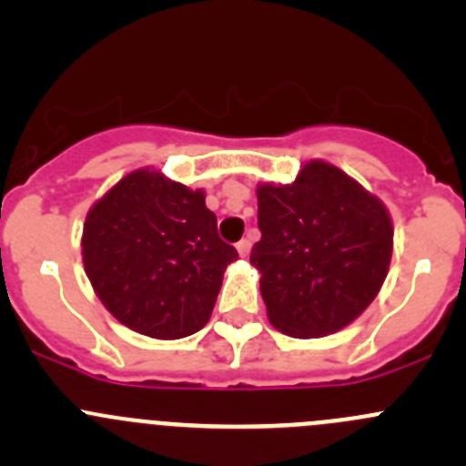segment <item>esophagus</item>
Here are the masks:
<instances>
[{"label":"esophagus","mask_w":466,"mask_h":466,"mask_svg":"<svg viewBox=\"0 0 466 466\" xmlns=\"http://www.w3.org/2000/svg\"><path fill=\"white\" fill-rule=\"evenodd\" d=\"M237 250H238V257H241V259H248V255H250V241H248V238L238 241Z\"/></svg>","instance_id":"34e87169"}]
</instances>
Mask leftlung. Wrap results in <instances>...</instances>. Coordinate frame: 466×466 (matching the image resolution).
Listing matches in <instances>:
<instances>
[{
    "label": "left lung",
    "instance_id": "obj_1",
    "mask_svg": "<svg viewBox=\"0 0 466 466\" xmlns=\"http://www.w3.org/2000/svg\"><path fill=\"white\" fill-rule=\"evenodd\" d=\"M259 272L268 320L293 338L351 324L379 295L392 259V216L336 164L309 159L289 185H257Z\"/></svg>",
    "mask_w": 466,
    "mask_h": 466
}]
</instances>
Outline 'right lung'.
<instances>
[{
  "mask_svg": "<svg viewBox=\"0 0 466 466\" xmlns=\"http://www.w3.org/2000/svg\"><path fill=\"white\" fill-rule=\"evenodd\" d=\"M81 255L103 307L157 340L200 331L214 311L225 268L238 259L220 241L205 191L153 167L126 173L89 207Z\"/></svg>",
  "mask_w": 466,
  "mask_h": 466,
  "instance_id": "add662e5",
  "label": "right lung"
}]
</instances>
